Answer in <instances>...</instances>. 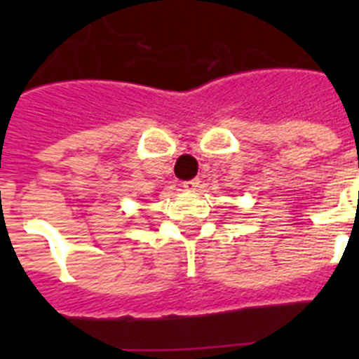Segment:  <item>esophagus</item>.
<instances>
[{
	"mask_svg": "<svg viewBox=\"0 0 359 359\" xmlns=\"http://www.w3.org/2000/svg\"><path fill=\"white\" fill-rule=\"evenodd\" d=\"M199 183H201V182H199L198 177H194V180H189V182H183L182 187H183V190H185V192H194V190L199 187Z\"/></svg>",
	"mask_w": 359,
	"mask_h": 359,
	"instance_id": "1",
	"label": "esophagus"
}]
</instances>
